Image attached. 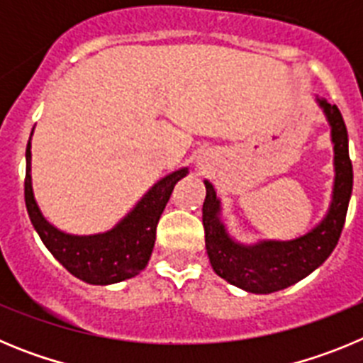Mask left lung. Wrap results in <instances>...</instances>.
<instances>
[{
  "label": "left lung",
  "instance_id": "left-lung-1",
  "mask_svg": "<svg viewBox=\"0 0 363 363\" xmlns=\"http://www.w3.org/2000/svg\"><path fill=\"white\" fill-rule=\"evenodd\" d=\"M316 104L331 125L335 149V184L329 211L318 225L300 238L289 242L262 240L243 245L230 238L221 221V203L213 184L205 179L207 196L203 201L205 247L211 265L218 277L240 289L256 294H269L296 284L329 258L344 229L345 214L352 192V163L349 158V138L342 112L327 99Z\"/></svg>",
  "mask_w": 363,
  "mask_h": 363
}]
</instances>
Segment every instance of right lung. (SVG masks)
<instances>
[{
  "label": "right lung",
  "instance_id": "add662e5",
  "mask_svg": "<svg viewBox=\"0 0 363 363\" xmlns=\"http://www.w3.org/2000/svg\"><path fill=\"white\" fill-rule=\"evenodd\" d=\"M25 158V205L32 225L50 255L70 274L92 285L118 284L136 277L145 269L152 255L160 216L171 198L174 185L189 172L187 167H184L160 179L138 201L136 207L107 233L78 236L56 229L38 207L32 191L30 140L27 143Z\"/></svg>",
  "mask_w": 363,
  "mask_h": 363
}]
</instances>
